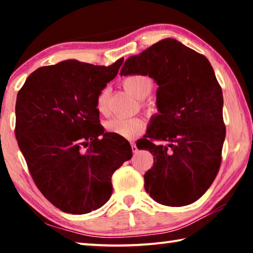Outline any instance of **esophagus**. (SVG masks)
<instances>
[{"label":"esophagus","instance_id":"obj_1","mask_svg":"<svg viewBox=\"0 0 253 253\" xmlns=\"http://www.w3.org/2000/svg\"><path fill=\"white\" fill-rule=\"evenodd\" d=\"M130 145H131V151H132V153L136 154L137 152H138V148H137V146H136L134 142H132Z\"/></svg>","mask_w":253,"mask_h":253}]
</instances>
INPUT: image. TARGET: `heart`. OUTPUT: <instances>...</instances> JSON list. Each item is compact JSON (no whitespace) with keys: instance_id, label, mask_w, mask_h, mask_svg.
<instances>
[{"instance_id":"b5f03b06","label":"heart","mask_w":253,"mask_h":253,"mask_svg":"<svg viewBox=\"0 0 253 253\" xmlns=\"http://www.w3.org/2000/svg\"><path fill=\"white\" fill-rule=\"evenodd\" d=\"M124 88L138 99H144L152 91L153 83L147 76L132 75L124 80ZM108 107V89H104L97 98V110L100 114L107 113ZM106 129L126 139H132L145 129V122L139 117H115L105 122Z\"/></svg>"}]
</instances>
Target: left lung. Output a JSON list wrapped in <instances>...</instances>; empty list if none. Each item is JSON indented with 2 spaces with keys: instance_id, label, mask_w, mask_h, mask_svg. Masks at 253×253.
I'll list each match as a JSON object with an SVG mask.
<instances>
[{
  "instance_id": "left-lung-1",
  "label": "left lung",
  "mask_w": 253,
  "mask_h": 253,
  "mask_svg": "<svg viewBox=\"0 0 253 253\" xmlns=\"http://www.w3.org/2000/svg\"><path fill=\"white\" fill-rule=\"evenodd\" d=\"M130 75L148 76L158 85V114L136 144L154 156L153 168L144 175L145 190L163 205L193 203L219 172L225 138L223 95L211 63L168 38L128 58L121 76Z\"/></svg>"
}]
</instances>
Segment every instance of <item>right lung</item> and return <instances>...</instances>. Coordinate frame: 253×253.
Listing matches in <instances>:
<instances>
[{"instance_id":"right-lung-1","label":"right lung","mask_w":253,"mask_h":253,"mask_svg":"<svg viewBox=\"0 0 253 253\" xmlns=\"http://www.w3.org/2000/svg\"><path fill=\"white\" fill-rule=\"evenodd\" d=\"M110 66L68 59L37 69L16 97L15 136L38 188L71 214L101 208L111 176L132 156L129 142L99 124L97 98L117 76Z\"/></svg>"}]
</instances>
